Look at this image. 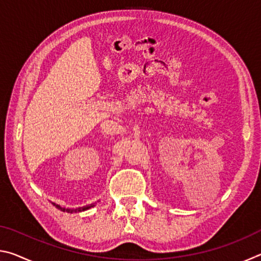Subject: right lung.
Masks as SVG:
<instances>
[{"label":"right lung","mask_w":261,"mask_h":261,"mask_svg":"<svg viewBox=\"0 0 261 261\" xmlns=\"http://www.w3.org/2000/svg\"><path fill=\"white\" fill-rule=\"evenodd\" d=\"M57 208L63 211V212H68V213H78V212H83V211H86V210H90L91 207H93L94 204H91V205H87V206H84V207H78V208H64V207H61L60 205H56L54 204Z\"/></svg>","instance_id":"right-lung-1"}]
</instances>
